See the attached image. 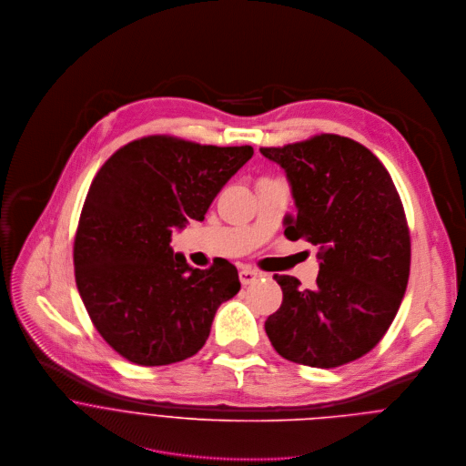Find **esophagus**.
Wrapping results in <instances>:
<instances>
[{
    "label": "esophagus",
    "instance_id": "34e87169",
    "mask_svg": "<svg viewBox=\"0 0 466 466\" xmlns=\"http://www.w3.org/2000/svg\"><path fill=\"white\" fill-rule=\"evenodd\" d=\"M238 277H240L242 286H249V284H253V282L258 279V273L253 271V269H249V268H242V269L238 271Z\"/></svg>",
    "mask_w": 466,
    "mask_h": 466
}]
</instances>
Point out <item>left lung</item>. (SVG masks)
Wrapping results in <instances>:
<instances>
[{
    "label": "left lung",
    "instance_id": "left-lung-1",
    "mask_svg": "<svg viewBox=\"0 0 466 466\" xmlns=\"http://www.w3.org/2000/svg\"><path fill=\"white\" fill-rule=\"evenodd\" d=\"M291 186L297 215L289 240L318 246L314 289L275 275L284 300L266 319L275 350L330 369L367 354L383 338L410 273V235L396 186L370 150L332 134L284 148H260Z\"/></svg>",
    "mask_w": 466,
    "mask_h": 466
}]
</instances>
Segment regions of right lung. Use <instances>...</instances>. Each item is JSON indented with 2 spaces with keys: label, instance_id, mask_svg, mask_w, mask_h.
<instances>
[{
  "label": "right lung",
  "instance_id": "obj_1",
  "mask_svg": "<svg viewBox=\"0 0 466 466\" xmlns=\"http://www.w3.org/2000/svg\"><path fill=\"white\" fill-rule=\"evenodd\" d=\"M251 156V147L152 136L97 171L74 242L76 284L99 334L128 361L157 367L197 354L220 304L240 291L233 264L195 269L169 242L173 229L204 220Z\"/></svg>",
  "mask_w": 466,
  "mask_h": 466
}]
</instances>
